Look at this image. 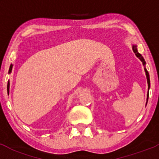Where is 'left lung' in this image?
<instances>
[{
    "label": "left lung",
    "mask_w": 159,
    "mask_h": 159,
    "mask_svg": "<svg viewBox=\"0 0 159 159\" xmlns=\"http://www.w3.org/2000/svg\"><path fill=\"white\" fill-rule=\"evenodd\" d=\"M132 49H133V51L134 52V54H135V55L137 56L138 57H139V59H140L141 61H142V62L143 63V65H145V60H144V58L142 57V56L140 54H139V52H138L137 51V47H136V45H133L132 47ZM145 74H146V77H147V81H148V90H149V87H150V79H149V75H148V70L145 68ZM147 102H148V94H147Z\"/></svg>",
    "instance_id": "8db88e82"
}]
</instances>
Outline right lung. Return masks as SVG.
I'll return each mask as SVG.
<instances>
[{
    "label": "right lung",
    "mask_w": 159,
    "mask_h": 159,
    "mask_svg": "<svg viewBox=\"0 0 159 159\" xmlns=\"http://www.w3.org/2000/svg\"><path fill=\"white\" fill-rule=\"evenodd\" d=\"M11 69H12V65H11L10 68H9V73H11ZM9 86H10V84H9V81H8V83H7V93H9Z\"/></svg>",
    "instance_id": "1"
}]
</instances>
